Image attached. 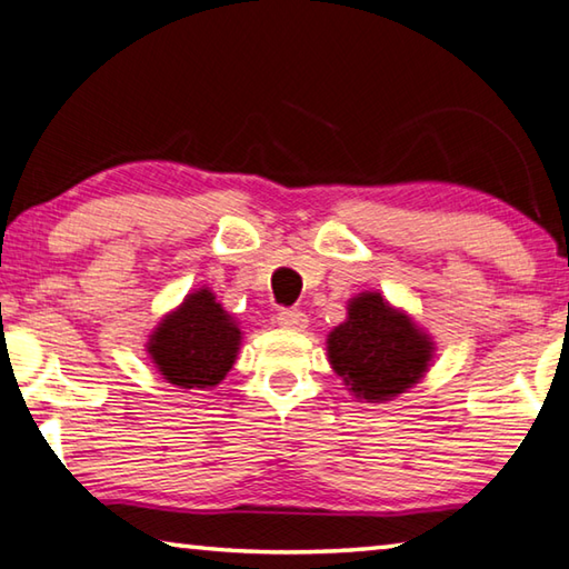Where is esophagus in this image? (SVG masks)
<instances>
[{
    "label": "esophagus",
    "mask_w": 569,
    "mask_h": 569,
    "mask_svg": "<svg viewBox=\"0 0 569 569\" xmlns=\"http://www.w3.org/2000/svg\"><path fill=\"white\" fill-rule=\"evenodd\" d=\"M276 321L278 326H283L288 331H303L306 329V313L298 311V308H281V311L276 313Z\"/></svg>",
    "instance_id": "34e87169"
}]
</instances>
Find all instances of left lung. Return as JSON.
<instances>
[{"instance_id":"obj_1","label":"left lung","mask_w":569,"mask_h":569,"mask_svg":"<svg viewBox=\"0 0 569 569\" xmlns=\"http://www.w3.org/2000/svg\"><path fill=\"white\" fill-rule=\"evenodd\" d=\"M329 361L356 399L381 403L411 389L429 369L435 341L381 293L349 301V319L329 333Z\"/></svg>"}]
</instances>
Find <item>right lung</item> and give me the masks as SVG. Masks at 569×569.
Returning <instances> with one entry per match:
<instances>
[{
    "label": "right lung",
    "mask_w": 569,
    "mask_h": 569,
    "mask_svg": "<svg viewBox=\"0 0 569 569\" xmlns=\"http://www.w3.org/2000/svg\"><path fill=\"white\" fill-rule=\"evenodd\" d=\"M240 329L213 291L198 288L158 323L148 353L162 379L180 389H208L226 379L240 349Z\"/></svg>",
    "instance_id": "add662e5"
}]
</instances>
